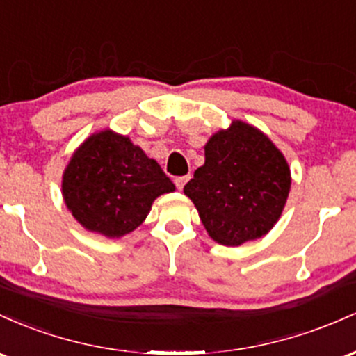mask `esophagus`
I'll return each mask as SVG.
<instances>
[{
	"label": "esophagus",
	"instance_id": "34e87169",
	"mask_svg": "<svg viewBox=\"0 0 356 356\" xmlns=\"http://www.w3.org/2000/svg\"><path fill=\"white\" fill-rule=\"evenodd\" d=\"M190 177H177L175 178V185H177L178 190H183V186L186 185V181H188Z\"/></svg>",
	"mask_w": 356,
	"mask_h": 356
}]
</instances>
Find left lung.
Masks as SVG:
<instances>
[{
	"label": "left lung",
	"instance_id": "left-lung-1",
	"mask_svg": "<svg viewBox=\"0 0 356 356\" xmlns=\"http://www.w3.org/2000/svg\"><path fill=\"white\" fill-rule=\"evenodd\" d=\"M291 171L266 134L242 121L218 131L205 146V165L185 185L202 223L222 245L262 237L281 217Z\"/></svg>",
	"mask_w": 356,
	"mask_h": 356
}]
</instances>
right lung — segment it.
Segmentation results:
<instances>
[{"instance_id": "right-lung-1", "label": "right lung", "mask_w": 356, "mask_h": 356, "mask_svg": "<svg viewBox=\"0 0 356 356\" xmlns=\"http://www.w3.org/2000/svg\"><path fill=\"white\" fill-rule=\"evenodd\" d=\"M62 191L75 220L114 238L141 225L154 198L175 191V185L129 138L102 131L75 151Z\"/></svg>"}]
</instances>
